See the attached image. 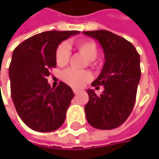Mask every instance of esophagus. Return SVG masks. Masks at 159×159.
<instances>
[{
	"label": "esophagus",
	"instance_id": "34e87169",
	"mask_svg": "<svg viewBox=\"0 0 159 159\" xmlns=\"http://www.w3.org/2000/svg\"><path fill=\"white\" fill-rule=\"evenodd\" d=\"M80 90H78V89H73V93L75 94V95H78V94H80Z\"/></svg>",
	"mask_w": 159,
	"mask_h": 159
}]
</instances>
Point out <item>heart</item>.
Wrapping results in <instances>:
<instances>
[{
	"label": "heart",
	"mask_w": 159,
	"mask_h": 159,
	"mask_svg": "<svg viewBox=\"0 0 159 159\" xmlns=\"http://www.w3.org/2000/svg\"><path fill=\"white\" fill-rule=\"evenodd\" d=\"M77 49L89 60L90 65H95V59L98 56V48L92 40H81L75 44ZM70 56V50L66 43H62L56 50V62L60 67L68 64ZM92 79V74L89 70H80L74 68H69L63 74V80L73 88H80L85 83Z\"/></svg>",
	"instance_id": "b5f03b06"
}]
</instances>
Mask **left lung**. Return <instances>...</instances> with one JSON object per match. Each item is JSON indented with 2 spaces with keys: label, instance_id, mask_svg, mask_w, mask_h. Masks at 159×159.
<instances>
[{
  "label": "left lung",
  "instance_id": "obj_1",
  "mask_svg": "<svg viewBox=\"0 0 159 159\" xmlns=\"http://www.w3.org/2000/svg\"><path fill=\"white\" fill-rule=\"evenodd\" d=\"M84 34L99 41L105 58L100 75L92 83L96 89L103 86L104 90L100 95L93 89L87 90L86 118L97 129H113L122 125L133 111L141 79L140 55L131 42L106 30Z\"/></svg>",
  "mask_w": 159,
  "mask_h": 159
}]
</instances>
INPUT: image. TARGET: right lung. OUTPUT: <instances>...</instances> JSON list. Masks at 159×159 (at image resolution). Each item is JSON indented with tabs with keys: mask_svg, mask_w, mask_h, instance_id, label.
Listing matches in <instances>:
<instances>
[{
	"mask_svg": "<svg viewBox=\"0 0 159 159\" xmlns=\"http://www.w3.org/2000/svg\"><path fill=\"white\" fill-rule=\"evenodd\" d=\"M79 33L43 32L24 40L13 51L9 69L11 97L20 119L34 131L57 130L65 120L74 93L62 81L51 88L47 77L57 66L58 45Z\"/></svg>",
	"mask_w": 159,
	"mask_h": 159,
	"instance_id": "add662e5",
	"label": "right lung"
}]
</instances>
